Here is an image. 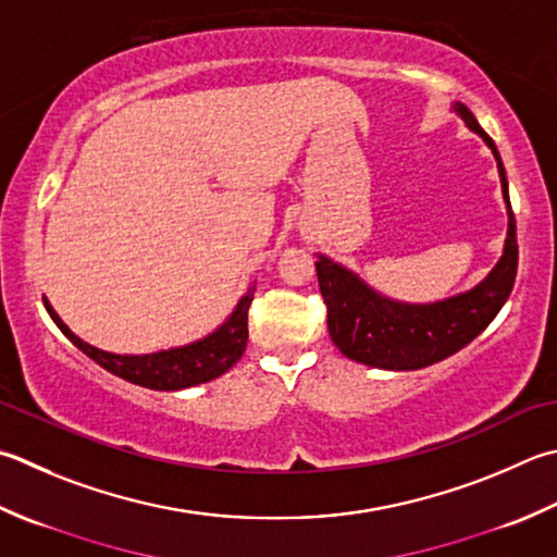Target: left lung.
<instances>
[{
	"instance_id": "left-lung-1",
	"label": "left lung",
	"mask_w": 557,
	"mask_h": 557,
	"mask_svg": "<svg viewBox=\"0 0 557 557\" xmlns=\"http://www.w3.org/2000/svg\"><path fill=\"white\" fill-rule=\"evenodd\" d=\"M451 111L463 125L481 137L497 161L503 198L507 207V238L503 256L495 268L475 287L440 301L410 304L391 299L345 268L337 260L319 253L315 275L329 307V333L337 350L352 362L388 369V372H412L451 357L481 335L497 311L505 307L517 277V222L509 205L507 173L495 141L478 125L475 115L459 101Z\"/></svg>"
}]
</instances>
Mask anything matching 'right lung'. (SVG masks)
<instances>
[{"mask_svg": "<svg viewBox=\"0 0 557 557\" xmlns=\"http://www.w3.org/2000/svg\"><path fill=\"white\" fill-rule=\"evenodd\" d=\"M253 294L256 285L248 287L244 297L236 301L234 311L228 313L224 323L216 325L212 333H207L193 343L145 355L108 352L101 350V347L82 341V337L72 333L70 325L60 319V313L52 309L48 297H42V301H46L50 319L64 333V337H67L74 347H79L86 357L94 359L98 367H103L106 372L125 379L135 386L154 391H183L222 376L242 359V355L246 352L248 307L250 301H253Z\"/></svg>", "mask_w": 557, "mask_h": 557, "instance_id": "add662e5", "label": "right lung"}]
</instances>
